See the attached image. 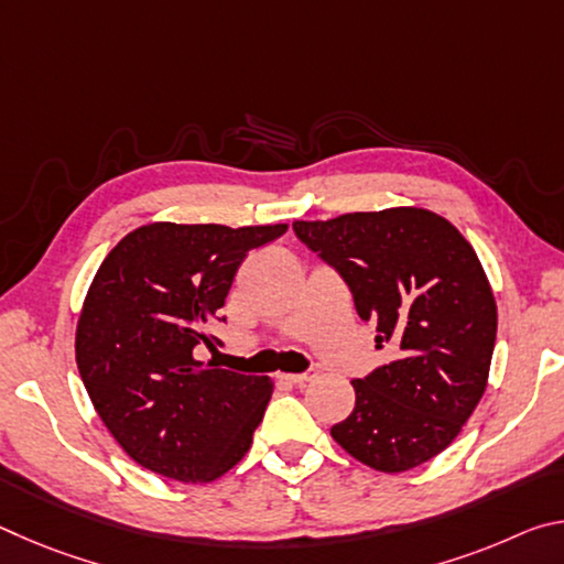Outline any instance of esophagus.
I'll use <instances>...</instances> for the list:
<instances>
[{
    "label": "esophagus",
    "mask_w": 564,
    "mask_h": 564,
    "mask_svg": "<svg viewBox=\"0 0 564 564\" xmlns=\"http://www.w3.org/2000/svg\"><path fill=\"white\" fill-rule=\"evenodd\" d=\"M275 378L283 380V383H291V386H305L308 380H313V373H279Z\"/></svg>",
    "instance_id": "1"
}]
</instances>
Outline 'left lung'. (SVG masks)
I'll use <instances>...</instances> for the list:
<instances>
[{
  "mask_svg": "<svg viewBox=\"0 0 564 564\" xmlns=\"http://www.w3.org/2000/svg\"><path fill=\"white\" fill-rule=\"evenodd\" d=\"M350 285L358 316L395 358L350 380L356 408L330 427L362 465L405 473L441 455L488 388L498 303L470 241L417 206L295 221Z\"/></svg>",
  "mask_w": 564,
  "mask_h": 564,
  "instance_id": "obj_1",
  "label": "left lung"
}]
</instances>
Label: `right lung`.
I'll return each mask as SVG.
<instances>
[{"label":"right lung","instance_id":"add662e5","mask_svg":"<svg viewBox=\"0 0 564 564\" xmlns=\"http://www.w3.org/2000/svg\"><path fill=\"white\" fill-rule=\"evenodd\" d=\"M289 224L154 221L111 248L76 321V366L101 423L133 463L178 482H212L253 443L273 380L198 360L238 265Z\"/></svg>","mask_w":564,"mask_h":564}]
</instances>
